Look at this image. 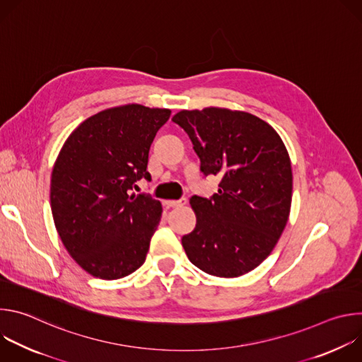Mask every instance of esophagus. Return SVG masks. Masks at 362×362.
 Returning a JSON list of instances; mask_svg holds the SVG:
<instances>
[{"label": "esophagus", "instance_id": "esophagus-1", "mask_svg": "<svg viewBox=\"0 0 362 362\" xmlns=\"http://www.w3.org/2000/svg\"><path fill=\"white\" fill-rule=\"evenodd\" d=\"M186 203V199H180V200H166L165 204L168 206V208H180V206H183Z\"/></svg>", "mask_w": 362, "mask_h": 362}]
</instances>
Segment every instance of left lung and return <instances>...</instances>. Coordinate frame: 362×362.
<instances>
[{
	"mask_svg": "<svg viewBox=\"0 0 362 362\" xmlns=\"http://www.w3.org/2000/svg\"><path fill=\"white\" fill-rule=\"evenodd\" d=\"M190 137L204 176L221 177L211 199L192 196L196 228L182 238L203 272L236 278L274 250L291 212L292 169L276 130L246 112L182 110L172 119Z\"/></svg>",
	"mask_w": 362,
	"mask_h": 362,
	"instance_id": "left-lung-1",
	"label": "left lung"
}]
</instances>
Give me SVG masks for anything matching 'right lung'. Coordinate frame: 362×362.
Here are the masks:
<instances>
[{
  "label": "right lung",
  "instance_id": "right-lung-1",
  "mask_svg": "<svg viewBox=\"0 0 362 362\" xmlns=\"http://www.w3.org/2000/svg\"><path fill=\"white\" fill-rule=\"evenodd\" d=\"M169 109L124 105L80 123L51 173V212L60 239L90 275L113 281L139 269L162 218V203L129 194L150 180L148 150Z\"/></svg>",
  "mask_w": 362,
  "mask_h": 362
}]
</instances>
